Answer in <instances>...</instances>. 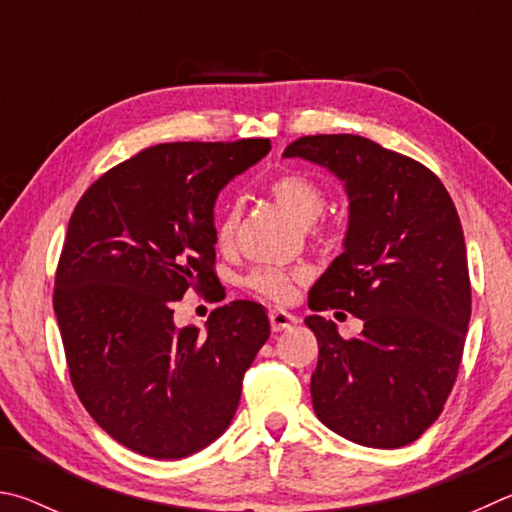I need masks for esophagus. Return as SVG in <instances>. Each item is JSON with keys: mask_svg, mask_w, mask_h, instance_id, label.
<instances>
[{"mask_svg": "<svg viewBox=\"0 0 512 512\" xmlns=\"http://www.w3.org/2000/svg\"><path fill=\"white\" fill-rule=\"evenodd\" d=\"M270 324H272L274 333H281V330H288L297 324V317L290 315V312H285V310L274 308V310H270Z\"/></svg>", "mask_w": 512, "mask_h": 512, "instance_id": "obj_1", "label": "esophagus"}]
</instances>
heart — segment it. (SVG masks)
Returning a JSON list of instances; mask_svg holds the SVG:
<instances>
[{"mask_svg": "<svg viewBox=\"0 0 512 512\" xmlns=\"http://www.w3.org/2000/svg\"><path fill=\"white\" fill-rule=\"evenodd\" d=\"M267 193L272 195V200L281 206L285 213H290L294 220L301 224L315 222L321 211H324L326 195L321 191V186L315 179L294 173V170H285L270 177L267 182ZM238 204L236 202H222L218 209V218H215V242L220 247L231 245L233 236H236L238 227ZM308 272L306 270H276V267H258L249 274L247 285L261 297L285 303L294 297V283L306 281Z\"/></svg>", "mask_w": 512, "mask_h": 512, "instance_id": "heart-1", "label": "heart"}]
</instances>
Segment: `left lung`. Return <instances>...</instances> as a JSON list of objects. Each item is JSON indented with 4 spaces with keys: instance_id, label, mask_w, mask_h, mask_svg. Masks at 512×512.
I'll list each match as a JSON object with an SVG mask.
<instances>
[{
    "instance_id": "1",
    "label": "left lung",
    "mask_w": 512,
    "mask_h": 512,
    "mask_svg": "<svg viewBox=\"0 0 512 512\" xmlns=\"http://www.w3.org/2000/svg\"><path fill=\"white\" fill-rule=\"evenodd\" d=\"M283 157L333 173L348 195L344 251L312 285L317 418L357 445L414 443L441 416L459 371L472 299L459 213L432 170L357 134H315ZM365 321L342 340L324 309Z\"/></svg>"
}]
</instances>
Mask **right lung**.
I'll return each mask as SVG.
<instances>
[{"instance_id": "1", "label": "right lung", "mask_w": 512, "mask_h": 512, "mask_svg": "<svg viewBox=\"0 0 512 512\" xmlns=\"http://www.w3.org/2000/svg\"><path fill=\"white\" fill-rule=\"evenodd\" d=\"M270 139L159 143L107 170L71 213L53 312L80 402L114 441L184 459L224 434L242 375L270 337L261 303L231 301L177 328L188 288L218 297V193Z\"/></svg>"}]
</instances>
